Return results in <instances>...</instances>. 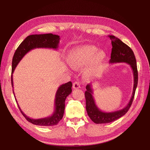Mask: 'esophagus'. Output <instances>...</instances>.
Segmentation results:
<instances>
[{"label":"esophagus","mask_w":150,"mask_h":150,"mask_svg":"<svg viewBox=\"0 0 150 150\" xmlns=\"http://www.w3.org/2000/svg\"><path fill=\"white\" fill-rule=\"evenodd\" d=\"M72 88H73V89H79L80 88V84L79 82H78V81H76V82H74L73 83V85H72Z\"/></svg>","instance_id":"34e87169"}]
</instances>
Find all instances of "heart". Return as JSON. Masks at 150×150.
<instances>
[{
	"mask_svg": "<svg viewBox=\"0 0 150 150\" xmlns=\"http://www.w3.org/2000/svg\"><path fill=\"white\" fill-rule=\"evenodd\" d=\"M106 57L103 51H98L97 47L86 45L71 50L67 54V62L74 69H79L88 64L84 74L86 78H89L99 73Z\"/></svg>",
	"mask_w": 150,
	"mask_h": 150,
	"instance_id": "b5f03b06",
	"label": "heart"
}]
</instances>
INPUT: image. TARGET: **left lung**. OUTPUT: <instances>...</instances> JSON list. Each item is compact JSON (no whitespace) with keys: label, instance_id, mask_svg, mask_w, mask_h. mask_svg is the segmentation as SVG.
<instances>
[{"label":"left lung","instance_id":"obj_1","mask_svg":"<svg viewBox=\"0 0 150 150\" xmlns=\"http://www.w3.org/2000/svg\"><path fill=\"white\" fill-rule=\"evenodd\" d=\"M111 40L112 51L111 54V59L110 63H120L125 62L129 64L133 70L134 77V84L132 96L127 106L121 110L113 112H104L99 110L95 103L93 94V91L91 84H88L86 86L85 92L86 108L90 119L96 124L109 123L115 121L121 117L124 116L128 112L131 104L133 103L136 89L138 85V70L137 61L133 51L128 46L122 42L121 40L116 38L114 35H109Z\"/></svg>","mask_w":150,"mask_h":150}]
</instances>
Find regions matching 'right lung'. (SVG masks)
I'll use <instances>...</instances> for the list:
<instances>
[{"mask_svg": "<svg viewBox=\"0 0 150 150\" xmlns=\"http://www.w3.org/2000/svg\"><path fill=\"white\" fill-rule=\"evenodd\" d=\"M60 38L59 35L52 34H34L28 36L23 41L21 42L19 46L17 47L13 54L12 62V75H11V83L12 88L13 78L12 74L13 73L16 66L19 64L23 57L31 50L36 48H49L57 49L59 46ZM72 84L69 81L67 83L61 85L58 88L56 94L55 100H54V111L51 116L44 117L40 119H32L27 116L24 113L21 111L19 104L18 107L21 113L25 117V118L29 122L35 125L44 126H52L57 125L61 120H62L64 115L65 109V100L67 96L72 92ZM13 93L14 95V91L13 89ZM16 101L17 99L15 96Z\"/></svg>", "mask_w": 150, "mask_h": 150, "instance_id": "1", "label": "right lung"}]
</instances>
